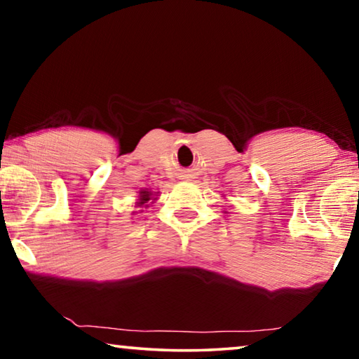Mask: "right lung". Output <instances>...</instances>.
<instances>
[{"mask_svg":"<svg viewBox=\"0 0 359 359\" xmlns=\"http://www.w3.org/2000/svg\"><path fill=\"white\" fill-rule=\"evenodd\" d=\"M158 196H160V193L151 191L150 188H142V190H139L137 198L135 201V208L137 209V210H135L136 214L137 212H144V209L150 208V204H154L158 199ZM135 212H133V214H135Z\"/></svg>","mask_w":359,"mask_h":359,"instance_id":"add662e5","label":"right lung"}]
</instances>
